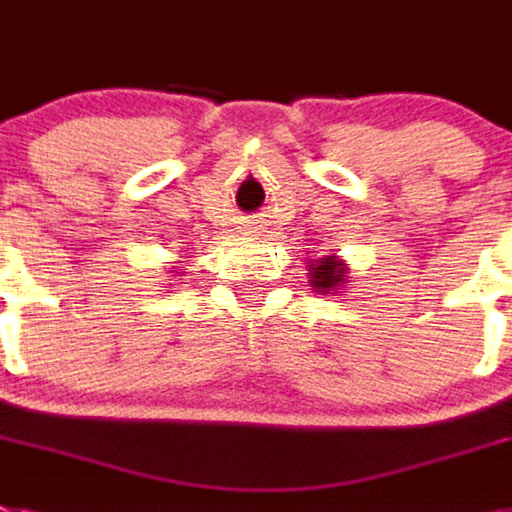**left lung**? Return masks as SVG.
<instances>
[{
  "mask_svg": "<svg viewBox=\"0 0 512 512\" xmlns=\"http://www.w3.org/2000/svg\"><path fill=\"white\" fill-rule=\"evenodd\" d=\"M311 286L322 293L335 291L340 283H345V262H340L337 257H322L319 262H314L309 268Z\"/></svg>",
  "mask_w": 512,
  "mask_h": 512,
  "instance_id": "obj_1",
  "label": "left lung"
}]
</instances>
